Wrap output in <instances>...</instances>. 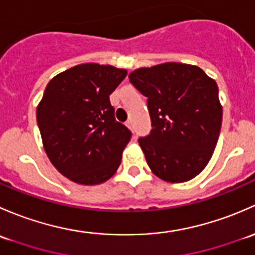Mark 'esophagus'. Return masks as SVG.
<instances>
[{
    "label": "esophagus",
    "mask_w": 255,
    "mask_h": 255,
    "mask_svg": "<svg viewBox=\"0 0 255 255\" xmlns=\"http://www.w3.org/2000/svg\"><path fill=\"white\" fill-rule=\"evenodd\" d=\"M127 127H128V128H133V125H132V122H131V120H128V122L127 123Z\"/></svg>",
    "instance_id": "1"
}]
</instances>
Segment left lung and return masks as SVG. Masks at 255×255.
<instances>
[{"label":"left lung","instance_id":"1","mask_svg":"<svg viewBox=\"0 0 255 255\" xmlns=\"http://www.w3.org/2000/svg\"><path fill=\"white\" fill-rule=\"evenodd\" d=\"M128 80L147 97L152 130L138 143L152 173L169 183L193 179L211 159L221 130L216 81L180 62L141 67Z\"/></svg>","mask_w":255,"mask_h":255}]
</instances>
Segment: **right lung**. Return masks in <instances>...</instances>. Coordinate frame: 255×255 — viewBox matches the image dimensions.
Masks as SVG:
<instances>
[{
    "mask_svg": "<svg viewBox=\"0 0 255 255\" xmlns=\"http://www.w3.org/2000/svg\"><path fill=\"white\" fill-rule=\"evenodd\" d=\"M128 71L81 64L51 78L36 107L43 146L71 182L97 185L115 174L131 132L115 122L109 96Z\"/></svg>",
    "mask_w": 255,
    "mask_h": 255,
    "instance_id": "1",
    "label": "right lung"
}]
</instances>
